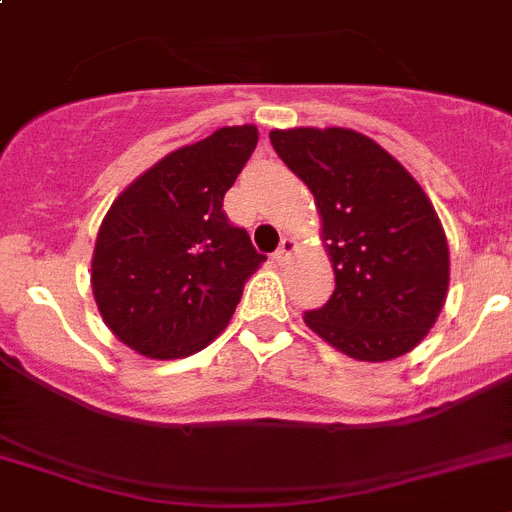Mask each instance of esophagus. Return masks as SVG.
I'll return each mask as SVG.
<instances>
[{"mask_svg":"<svg viewBox=\"0 0 512 512\" xmlns=\"http://www.w3.org/2000/svg\"><path fill=\"white\" fill-rule=\"evenodd\" d=\"M293 250H296V242H293V239H290V237H283V239H280L278 250L273 252V260L278 262V265H283V262L288 260L290 252H293Z\"/></svg>","mask_w":512,"mask_h":512,"instance_id":"esophagus-1","label":"esophagus"}]
</instances>
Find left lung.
I'll list each match as a JSON object with an SVG mask.
<instances>
[{
    "label": "left lung",
    "mask_w": 512,
    "mask_h": 512,
    "mask_svg": "<svg viewBox=\"0 0 512 512\" xmlns=\"http://www.w3.org/2000/svg\"><path fill=\"white\" fill-rule=\"evenodd\" d=\"M270 142L311 188L334 265V293L306 324L362 362L411 352L449 288V247L423 188L354 130H273Z\"/></svg>",
    "instance_id": "8db88e82"
}]
</instances>
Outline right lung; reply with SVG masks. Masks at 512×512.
<instances>
[{
  "label": "right lung",
  "instance_id": "1",
  "mask_svg": "<svg viewBox=\"0 0 512 512\" xmlns=\"http://www.w3.org/2000/svg\"><path fill=\"white\" fill-rule=\"evenodd\" d=\"M257 127H222L165 155L107 211L91 262L96 306L119 342L155 359L199 352L232 319L265 255L224 214Z\"/></svg>",
  "mask_w": 512,
  "mask_h": 512
}]
</instances>
